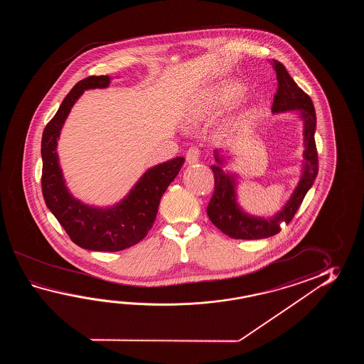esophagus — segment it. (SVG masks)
Segmentation results:
<instances>
[{"label":"esophagus","instance_id":"1","mask_svg":"<svg viewBox=\"0 0 364 364\" xmlns=\"http://www.w3.org/2000/svg\"><path fill=\"white\" fill-rule=\"evenodd\" d=\"M199 157H200L199 149H198V148L191 147L187 151V154H186V161H187L188 165H193V164L199 163Z\"/></svg>","mask_w":364,"mask_h":364}]
</instances>
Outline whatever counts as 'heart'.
Listing matches in <instances>:
<instances>
[{"instance_id":"heart-1","label":"heart","mask_w":364,"mask_h":364,"mask_svg":"<svg viewBox=\"0 0 364 364\" xmlns=\"http://www.w3.org/2000/svg\"><path fill=\"white\" fill-rule=\"evenodd\" d=\"M245 85H240L238 82H230L226 85H221L217 88L216 91L210 93L208 97L201 105L200 110H196L191 114V119L198 118V116L203 112H209V110H217V109L228 108L232 104L238 102L245 95Z\"/></svg>"}]
</instances>
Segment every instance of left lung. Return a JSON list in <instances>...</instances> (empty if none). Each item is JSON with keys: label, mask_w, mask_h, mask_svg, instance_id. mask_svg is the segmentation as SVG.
Segmentation results:
<instances>
[{"label": "left lung", "mask_w": 364, "mask_h": 364, "mask_svg": "<svg viewBox=\"0 0 364 364\" xmlns=\"http://www.w3.org/2000/svg\"><path fill=\"white\" fill-rule=\"evenodd\" d=\"M273 68L276 70L279 87L274 95L272 113L296 112L303 122L302 176L284 208L268 218L254 216L240 207L237 193L238 174L224 171L225 154L216 149V164L210 166L215 176V191L207 207V215L217 229L234 240H263L279 232L281 225L289 224L301 207L318 171L315 144L316 113L312 100L298 87L281 62L273 61Z\"/></svg>", "instance_id": "8db88e82"}]
</instances>
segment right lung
<instances>
[{"instance_id": "add662e5", "label": "right lung", "mask_w": 364, "mask_h": 364, "mask_svg": "<svg viewBox=\"0 0 364 364\" xmlns=\"http://www.w3.org/2000/svg\"><path fill=\"white\" fill-rule=\"evenodd\" d=\"M110 80L108 75L85 77L62 101L43 132L41 187L48 208L75 245L91 251L116 252L132 247L147 235L155 223L161 196L177 177L185 159L176 157L149 168L124 199L113 205H90L73 196L57 154L62 126L85 91L107 88Z\"/></svg>"}]
</instances>
